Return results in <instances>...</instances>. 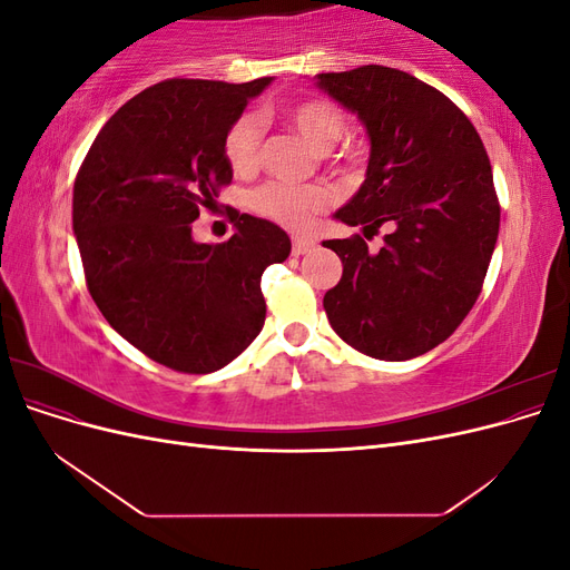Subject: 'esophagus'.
Here are the masks:
<instances>
[{"label": "esophagus", "mask_w": 570, "mask_h": 570, "mask_svg": "<svg viewBox=\"0 0 570 570\" xmlns=\"http://www.w3.org/2000/svg\"><path fill=\"white\" fill-rule=\"evenodd\" d=\"M314 247H316V243L312 237H292V254H295V256L312 252Z\"/></svg>", "instance_id": "1"}]
</instances>
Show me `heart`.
Wrapping results in <instances>:
<instances>
[{"mask_svg":"<svg viewBox=\"0 0 570 570\" xmlns=\"http://www.w3.org/2000/svg\"><path fill=\"white\" fill-rule=\"evenodd\" d=\"M287 124L295 128L304 142L316 149H333L344 135V114L337 105L327 99H304L287 109ZM258 145H262V120L252 114L239 116L230 126L223 151L235 174H252L258 164ZM331 193L321 185H289L271 183L252 195V206L285 228L302 230L314 223V218L327 209Z\"/></svg>","mask_w":570,"mask_h":570,"instance_id":"heart-1","label":"heart"}]
</instances>
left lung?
Returning <instances> with one entry per match:
<instances>
[{
  "instance_id": "left-lung-1",
  "label": "left lung",
  "mask_w": 570,
  "mask_h": 570,
  "mask_svg": "<svg viewBox=\"0 0 570 570\" xmlns=\"http://www.w3.org/2000/svg\"><path fill=\"white\" fill-rule=\"evenodd\" d=\"M316 88L356 114L371 157L358 193L335 212L375 235L325 239L342 258L325 292L333 331L356 352L406 361L438 347L471 312L499 235L492 166L478 130L440 90L387 66L318 73Z\"/></svg>"
}]
</instances>
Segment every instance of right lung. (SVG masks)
<instances>
[{
    "label": "right lung",
    "instance_id": "1",
    "mask_svg": "<svg viewBox=\"0 0 570 570\" xmlns=\"http://www.w3.org/2000/svg\"><path fill=\"white\" fill-rule=\"evenodd\" d=\"M252 82L174 78L126 101L95 137L73 185V233L101 316L180 373L228 366L262 333V273L289 256L283 228L235 216L228 243H197L193 220L233 180L223 142Z\"/></svg>",
    "mask_w": 570,
    "mask_h": 570
}]
</instances>
